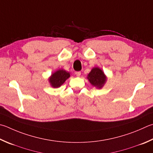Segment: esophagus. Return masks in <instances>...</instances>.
<instances>
[{"label": "esophagus", "instance_id": "1", "mask_svg": "<svg viewBox=\"0 0 153 153\" xmlns=\"http://www.w3.org/2000/svg\"><path fill=\"white\" fill-rule=\"evenodd\" d=\"M75 74H76V75L77 76L79 77V76H80V75H81V72H80V71H76Z\"/></svg>", "mask_w": 153, "mask_h": 153}]
</instances>
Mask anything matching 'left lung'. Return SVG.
<instances>
[{"label": "left lung", "mask_w": 153, "mask_h": 153, "mask_svg": "<svg viewBox=\"0 0 153 153\" xmlns=\"http://www.w3.org/2000/svg\"><path fill=\"white\" fill-rule=\"evenodd\" d=\"M89 82L94 87L100 89L103 87L106 82V76L101 69L99 68H94L88 75Z\"/></svg>", "instance_id": "1"}]
</instances>
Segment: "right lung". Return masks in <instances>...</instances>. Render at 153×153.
Here are the masks:
<instances>
[{"label":"right lung","mask_w":153,"mask_h":153,"mask_svg":"<svg viewBox=\"0 0 153 153\" xmlns=\"http://www.w3.org/2000/svg\"><path fill=\"white\" fill-rule=\"evenodd\" d=\"M69 77L70 74L69 72L63 69H59L51 74L49 79V82L53 88H59Z\"/></svg>","instance_id":"add662e5"}]
</instances>
